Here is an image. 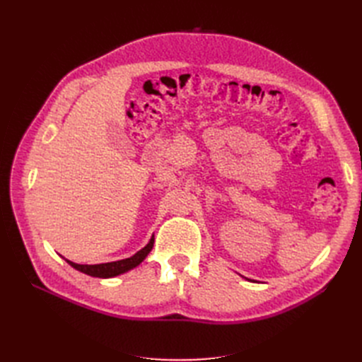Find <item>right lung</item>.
Returning <instances> with one entry per match:
<instances>
[{"label":"right lung","instance_id":"add662e5","mask_svg":"<svg viewBox=\"0 0 362 362\" xmlns=\"http://www.w3.org/2000/svg\"><path fill=\"white\" fill-rule=\"evenodd\" d=\"M152 247H154V235L151 237L149 243L144 249H140L139 252H136L133 257L125 258V259H117V261H112V262H103V264H76V262H72V261H69L66 258H63V259L66 261L71 267H74L75 270H78L81 273H86V275L93 276V278H104V279H107V278L119 276V275H122V273H127L131 269L137 267L140 262L149 255V252L152 250Z\"/></svg>","mask_w":362,"mask_h":362}]
</instances>
